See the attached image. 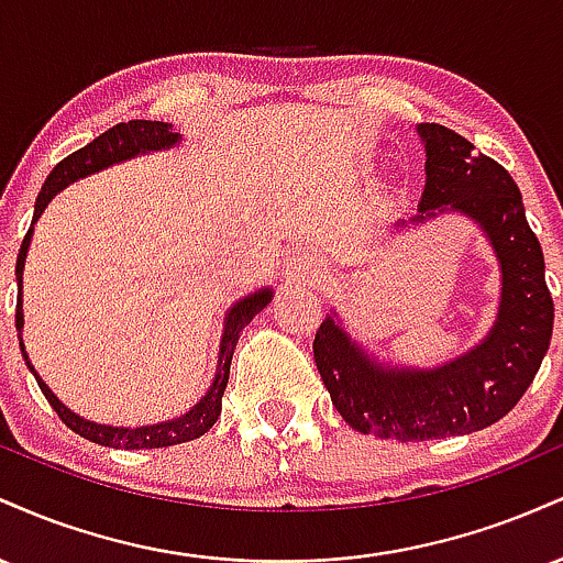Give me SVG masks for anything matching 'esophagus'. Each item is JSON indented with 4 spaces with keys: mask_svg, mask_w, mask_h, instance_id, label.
Segmentation results:
<instances>
[{
    "mask_svg": "<svg viewBox=\"0 0 563 563\" xmlns=\"http://www.w3.org/2000/svg\"><path fill=\"white\" fill-rule=\"evenodd\" d=\"M318 273H320V267L312 260H307V256L288 262V277H290V280H309V277H318Z\"/></svg>",
    "mask_w": 563,
    "mask_h": 563,
    "instance_id": "1",
    "label": "esophagus"
}]
</instances>
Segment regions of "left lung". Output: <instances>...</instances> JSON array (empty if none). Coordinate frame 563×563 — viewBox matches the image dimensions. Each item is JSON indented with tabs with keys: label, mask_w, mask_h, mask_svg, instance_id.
Instances as JSON below:
<instances>
[{
	"label": "left lung",
	"mask_w": 563,
	"mask_h": 563,
	"mask_svg": "<svg viewBox=\"0 0 563 563\" xmlns=\"http://www.w3.org/2000/svg\"><path fill=\"white\" fill-rule=\"evenodd\" d=\"M418 132L426 187L412 222L448 209L476 219L500 260L503 299L487 339L434 371L373 363L333 318L322 320L312 352L335 410L360 434L399 442L471 434L500 421L538 376L553 333L545 260L514 177L448 126L421 124Z\"/></svg>",
	"instance_id": "1"
}]
</instances>
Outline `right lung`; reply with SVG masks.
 <instances>
[{
	"label": "right lung",
	"instance_id": "1",
	"mask_svg": "<svg viewBox=\"0 0 563 563\" xmlns=\"http://www.w3.org/2000/svg\"><path fill=\"white\" fill-rule=\"evenodd\" d=\"M179 142V134L172 132V124H164V121H147V119H134V121H124V124H115L108 132H102L100 137H95L89 145L79 147L76 153H70L68 158H63L60 164L49 172V177L44 179L42 192L36 198V209H34V222L42 217V211L47 209V203L53 200V196L63 190V187L76 183V179L87 177V174L108 169V166L119 164V161H126L132 156H140V153L147 151H161V147H172ZM31 222V224H34ZM31 243V230L25 232L21 251H18V286H23V264H25V251H29ZM269 288L260 290V294L245 296L230 309L228 322H224V335L222 344H219V365H217V376L211 389L203 394V399L192 407L190 412H185L183 418H174V421L166 423H156V426H140V429H119V426H100L92 421H84V418L70 412L60 399L49 391V386L44 384L42 378L36 376L34 367H31L29 357H25V349L21 341V352L25 357V365L31 367V373L36 376L38 389H42L47 402L53 405V410L60 416V421L68 426L70 431L89 439L95 444H106V448H115V450H156V448H169V444H183L190 442V439L203 437L211 426L217 423L219 412H222V394L224 386H228L230 378V363H232V352H235L238 335L251 320H254L256 312H262L269 301ZM15 325L18 331L23 328V303L21 296H18V307H15Z\"/></svg>",
	"mask_w": 563,
	"mask_h": 563
}]
</instances>
